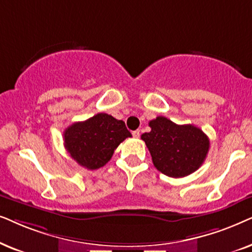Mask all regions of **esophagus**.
I'll return each mask as SVG.
<instances>
[{
    "mask_svg": "<svg viewBox=\"0 0 252 252\" xmlns=\"http://www.w3.org/2000/svg\"><path fill=\"white\" fill-rule=\"evenodd\" d=\"M132 136L135 137V138H138V137L140 136V131H139V130H135V131H132Z\"/></svg>",
    "mask_w": 252,
    "mask_h": 252,
    "instance_id": "obj_1",
    "label": "esophagus"
}]
</instances>
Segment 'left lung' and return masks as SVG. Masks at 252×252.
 <instances>
[{
  "label": "left lung",
  "mask_w": 252,
  "mask_h": 252,
  "mask_svg": "<svg viewBox=\"0 0 252 252\" xmlns=\"http://www.w3.org/2000/svg\"><path fill=\"white\" fill-rule=\"evenodd\" d=\"M142 135L156 168L169 177H184L203 165L210 149L205 133L192 124H176L165 116L150 121Z\"/></svg>",
  "instance_id": "8db88e82"
}]
</instances>
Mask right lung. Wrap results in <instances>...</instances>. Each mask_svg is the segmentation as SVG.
Returning <instances> with one entry per match:
<instances>
[{
    "label": "right lung",
    "mask_w": 252,
    "mask_h": 252,
    "mask_svg": "<svg viewBox=\"0 0 252 252\" xmlns=\"http://www.w3.org/2000/svg\"><path fill=\"white\" fill-rule=\"evenodd\" d=\"M63 137L70 157L78 165L93 170L105 166L116 147L131 133L123 121L99 113L83 122L72 123Z\"/></svg>",
    "instance_id": "1"
}]
</instances>
